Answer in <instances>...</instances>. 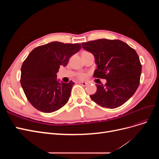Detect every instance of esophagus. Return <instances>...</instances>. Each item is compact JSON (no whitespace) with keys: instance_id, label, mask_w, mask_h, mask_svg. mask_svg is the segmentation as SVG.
I'll list each match as a JSON object with an SVG mask.
<instances>
[{"instance_id":"obj_1","label":"esophagus","mask_w":159,"mask_h":159,"mask_svg":"<svg viewBox=\"0 0 159 159\" xmlns=\"http://www.w3.org/2000/svg\"><path fill=\"white\" fill-rule=\"evenodd\" d=\"M79 84L81 85H83V86H86L88 84L87 82H85V81H80Z\"/></svg>"}]
</instances>
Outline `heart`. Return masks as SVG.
<instances>
[{"label": "heart", "mask_w": 159, "mask_h": 159, "mask_svg": "<svg viewBox=\"0 0 159 159\" xmlns=\"http://www.w3.org/2000/svg\"><path fill=\"white\" fill-rule=\"evenodd\" d=\"M85 75L84 74H81V75H80V78H81V79H84V78H85Z\"/></svg>", "instance_id": "heart-1"}]
</instances>
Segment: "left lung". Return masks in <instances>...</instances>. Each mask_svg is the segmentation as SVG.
Instances as JSON below:
<instances>
[{"instance_id":"obj_1","label":"left lung","mask_w":159,"mask_h":159,"mask_svg":"<svg viewBox=\"0 0 159 159\" xmlns=\"http://www.w3.org/2000/svg\"><path fill=\"white\" fill-rule=\"evenodd\" d=\"M81 44L94 56L97 69L93 77L107 80L105 85L96 84L97 91L90 95L91 99L103 107L121 106L139 85L141 64L136 51L119 40L98 39Z\"/></svg>"}]
</instances>
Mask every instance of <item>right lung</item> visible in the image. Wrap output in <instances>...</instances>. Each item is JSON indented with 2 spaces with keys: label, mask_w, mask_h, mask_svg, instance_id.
Instances as JSON below:
<instances>
[{
  "label": "right lung",
  "mask_w": 159,
  "mask_h": 159,
  "mask_svg": "<svg viewBox=\"0 0 159 159\" xmlns=\"http://www.w3.org/2000/svg\"><path fill=\"white\" fill-rule=\"evenodd\" d=\"M81 48L80 44L52 42L30 53L21 67L20 84L33 107L42 112L52 113L68 102L74 83L60 82L56 74Z\"/></svg>",
  "instance_id": "obj_1"
}]
</instances>
